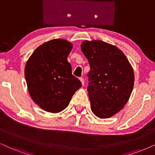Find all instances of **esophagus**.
<instances>
[{
    "label": "esophagus",
    "instance_id": "34e87169",
    "mask_svg": "<svg viewBox=\"0 0 155 155\" xmlns=\"http://www.w3.org/2000/svg\"><path fill=\"white\" fill-rule=\"evenodd\" d=\"M79 80H80V81L81 82V84H82V85L84 86V80L83 78H82V77L79 78Z\"/></svg>",
    "mask_w": 155,
    "mask_h": 155
}]
</instances>
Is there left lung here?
I'll list each match as a JSON object with an SVG mask.
<instances>
[{
    "mask_svg": "<svg viewBox=\"0 0 155 155\" xmlns=\"http://www.w3.org/2000/svg\"><path fill=\"white\" fill-rule=\"evenodd\" d=\"M81 51L89 61L88 91L91 109L101 119L124 108L132 94L134 74L124 53L102 41H84Z\"/></svg>",
    "mask_w": 155,
    "mask_h": 155,
    "instance_id": "1",
    "label": "left lung"
}]
</instances>
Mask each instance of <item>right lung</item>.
I'll return each instance as SVG.
<instances>
[{"instance_id":"1","label":"right lung","mask_w":155,"mask_h":155,"mask_svg":"<svg viewBox=\"0 0 155 155\" xmlns=\"http://www.w3.org/2000/svg\"><path fill=\"white\" fill-rule=\"evenodd\" d=\"M71 43L53 39L38 46L25 66V78L31 99L44 111L58 113L69 104L81 83L72 75L67 57Z\"/></svg>"}]
</instances>
